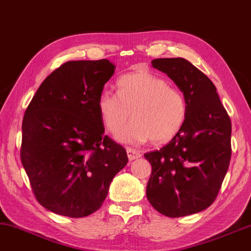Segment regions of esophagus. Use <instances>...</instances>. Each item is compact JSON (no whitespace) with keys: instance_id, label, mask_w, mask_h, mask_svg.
<instances>
[{"instance_id":"esophagus-1","label":"esophagus","mask_w":251,"mask_h":251,"mask_svg":"<svg viewBox=\"0 0 251 251\" xmlns=\"http://www.w3.org/2000/svg\"><path fill=\"white\" fill-rule=\"evenodd\" d=\"M126 152H127V156H128L129 161H133V160L138 159L142 155L141 152L138 151V150L132 149V148H127L126 149Z\"/></svg>"}]
</instances>
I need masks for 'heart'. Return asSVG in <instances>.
Returning a JSON list of instances; mask_svg holds the SVG:
<instances>
[{"label": "heart", "instance_id": "1", "mask_svg": "<svg viewBox=\"0 0 251 251\" xmlns=\"http://www.w3.org/2000/svg\"><path fill=\"white\" fill-rule=\"evenodd\" d=\"M118 93L103 90L98 98V110L103 125L117 132L130 117L132 122L116 134L121 143L138 144L150 140L166 143L184 124L187 104L180 90L149 70L127 73L117 82Z\"/></svg>", "mask_w": 251, "mask_h": 251}]
</instances>
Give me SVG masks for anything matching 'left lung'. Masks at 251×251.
<instances>
[{
	"label": "left lung",
	"mask_w": 251,
	"mask_h": 251,
	"mask_svg": "<svg viewBox=\"0 0 251 251\" xmlns=\"http://www.w3.org/2000/svg\"><path fill=\"white\" fill-rule=\"evenodd\" d=\"M185 97L187 114L173 140L145 153L152 166L147 197L156 211L180 218L204 211L218 196L231 159V121L213 82L185 58H155Z\"/></svg>",
	"instance_id": "left-lung-1"
}]
</instances>
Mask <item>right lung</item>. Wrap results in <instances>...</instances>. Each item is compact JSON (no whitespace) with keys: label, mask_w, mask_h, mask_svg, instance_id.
<instances>
[{"label":"right lung","mask_w":251,"mask_h":251,"mask_svg":"<svg viewBox=\"0 0 251 251\" xmlns=\"http://www.w3.org/2000/svg\"><path fill=\"white\" fill-rule=\"evenodd\" d=\"M116 65L66 62L40 84L22 121L21 162L40 205L83 218L101 207L128 158L103 136L98 98Z\"/></svg>","instance_id":"right-lung-1"}]
</instances>
